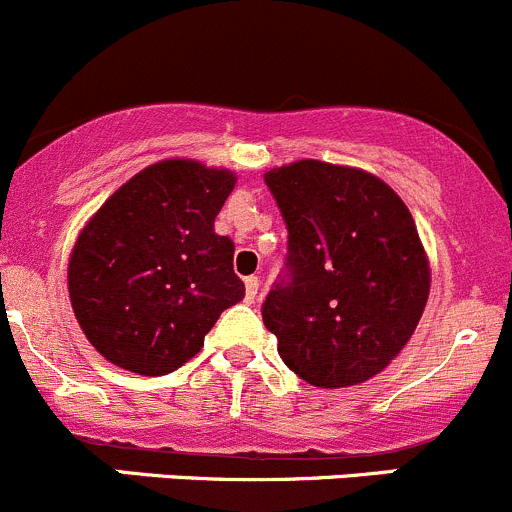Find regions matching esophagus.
Instances as JSON below:
<instances>
[{
	"mask_svg": "<svg viewBox=\"0 0 512 512\" xmlns=\"http://www.w3.org/2000/svg\"><path fill=\"white\" fill-rule=\"evenodd\" d=\"M246 301H254L258 293V276H246Z\"/></svg>",
	"mask_w": 512,
	"mask_h": 512,
	"instance_id": "obj_1",
	"label": "esophagus"
}]
</instances>
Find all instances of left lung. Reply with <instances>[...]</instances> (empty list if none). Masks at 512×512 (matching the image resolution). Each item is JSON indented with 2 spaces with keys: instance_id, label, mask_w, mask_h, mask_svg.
I'll return each mask as SVG.
<instances>
[{
  "instance_id": "left-lung-1",
  "label": "left lung",
  "mask_w": 512,
  "mask_h": 512,
  "mask_svg": "<svg viewBox=\"0 0 512 512\" xmlns=\"http://www.w3.org/2000/svg\"><path fill=\"white\" fill-rule=\"evenodd\" d=\"M266 186L288 254L261 306L283 363L318 388L381 373L416 331L430 273L411 211L366 171L296 161Z\"/></svg>"
}]
</instances>
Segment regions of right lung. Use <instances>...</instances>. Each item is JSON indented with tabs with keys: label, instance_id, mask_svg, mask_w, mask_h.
<instances>
[{
	"label": "right lung",
	"instance_id": "add662e5",
	"mask_svg": "<svg viewBox=\"0 0 512 512\" xmlns=\"http://www.w3.org/2000/svg\"><path fill=\"white\" fill-rule=\"evenodd\" d=\"M234 184L226 169L161 161L86 224L69 261V298L106 361L139 376L176 371L244 298L234 241L214 231Z\"/></svg>",
	"mask_w": 512,
	"mask_h": 512
}]
</instances>
